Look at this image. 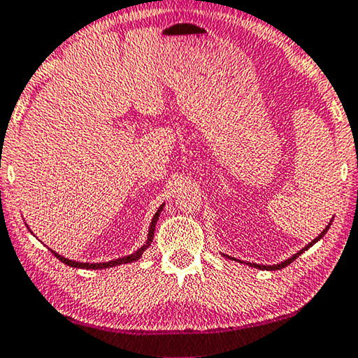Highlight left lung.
<instances>
[{
    "label": "left lung",
    "instance_id": "obj_1",
    "mask_svg": "<svg viewBox=\"0 0 358 358\" xmlns=\"http://www.w3.org/2000/svg\"><path fill=\"white\" fill-rule=\"evenodd\" d=\"M331 221H333V220H331ZM331 221H330V224H328V226H327V228H325V229H323V231L320 232V234L315 237V239H314V241H312V242H309V243H308V245H306L304 248H301V250H299L298 253H294L292 258H288V259H285V261H282V263H279V264H272V266H264V264H257V263H245V264H248V266H252V268H258V269H263V271H264V269H266V271H277V269L287 268V266H288V264H290V263H293V261H294V259H296V258L299 257V255H301V253H304L306 250H308V248H310L312 245H314V243H315L317 241H320V239H322V237L327 234V231H328V229H330V226H331ZM228 258H231V257H228ZM231 259H236V258H231ZM241 263H242V261H241Z\"/></svg>",
    "mask_w": 358,
    "mask_h": 358
}]
</instances>
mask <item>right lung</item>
Segmentation results:
<instances>
[{"instance_id": "obj_1", "label": "right lung", "mask_w": 358, "mask_h": 358, "mask_svg": "<svg viewBox=\"0 0 358 358\" xmlns=\"http://www.w3.org/2000/svg\"><path fill=\"white\" fill-rule=\"evenodd\" d=\"M164 208V203L161 207L157 208V212L155 213V217H152L151 220V224H150V231H148V241H146L143 245H141L137 252L129 255V257H122V258H117V259H113V261H108V263H79V261H73V259H68V258H64L62 255L55 253L54 250H50L54 253V257L59 258L62 263H65L66 266H71V268H79V269H106V268H113V266H119V264H127V263H132V261H137L140 259L141 255H143V252L146 250L151 245L152 242V237H155V229H156V223L159 220V213L162 212Z\"/></svg>"}]
</instances>
